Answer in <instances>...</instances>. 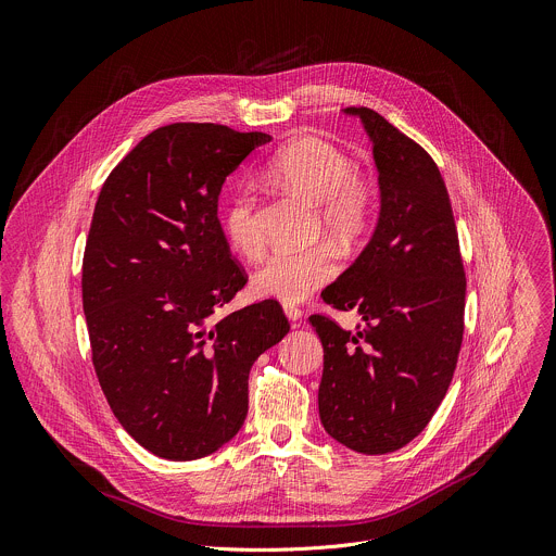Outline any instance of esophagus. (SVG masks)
I'll list each match as a JSON object with an SVG mask.
<instances>
[{"instance_id":"esophagus-1","label":"esophagus","mask_w":556,"mask_h":556,"mask_svg":"<svg viewBox=\"0 0 556 556\" xmlns=\"http://www.w3.org/2000/svg\"><path fill=\"white\" fill-rule=\"evenodd\" d=\"M282 308H285V315H287L289 321H298L302 317V311L295 304H285Z\"/></svg>"}]
</instances>
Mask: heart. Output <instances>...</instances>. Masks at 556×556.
Segmentation results:
<instances>
[{"label":"heart","mask_w":556,"mask_h":556,"mask_svg":"<svg viewBox=\"0 0 556 556\" xmlns=\"http://www.w3.org/2000/svg\"><path fill=\"white\" fill-rule=\"evenodd\" d=\"M274 184L302 201L315 205L317 226L340 243L357 241L370 226L375 190L355 173L351 157L321 138H298L274 153L267 162ZM224 235L228 245L243 258H258L265 239L258 228L256 199L239 190L226 205ZM338 271L336 252L328 245L308 250H282L271 254L254 274L252 289L261 298L280 302L306 300Z\"/></svg>","instance_id":"b5f03b06"}]
</instances>
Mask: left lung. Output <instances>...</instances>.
Segmentation results:
<instances>
[{
	"instance_id": "8db88e82",
	"label": "left lung",
	"mask_w": 556,
	"mask_h": 556,
	"mask_svg": "<svg viewBox=\"0 0 556 556\" xmlns=\"http://www.w3.org/2000/svg\"><path fill=\"white\" fill-rule=\"evenodd\" d=\"M379 218L355 263L321 291L364 328L311 315L324 349L319 420L344 447L381 456L416 438L447 394L465 332V267L452 201L429 153L368 106Z\"/></svg>"
}]
</instances>
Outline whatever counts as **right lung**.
Returning <instances> with one entry per match:
<instances>
[{
  "label": "right lung",
  "mask_w": 556,
  "mask_h": 556,
  "mask_svg": "<svg viewBox=\"0 0 556 556\" xmlns=\"http://www.w3.org/2000/svg\"><path fill=\"white\" fill-rule=\"evenodd\" d=\"M269 140L212 123L160 127L98 194L83 256L91 362L111 412L160 458L197 460L232 440L252 364L289 332L276 300L212 319L248 282L218 194Z\"/></svg>",
  "instance_id": "obj_1"
}]
</instances>
